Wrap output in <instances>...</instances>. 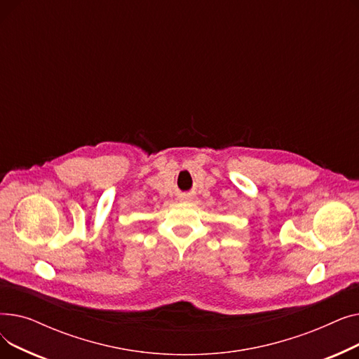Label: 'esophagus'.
<instances>
[{
    "label": "esophagus",
    "instance_id": "1",
    "mask_svg": "<svg viewBox=\"0 0 359 359\" xmlns=\"http://www.w3.org/2000/svg\"><path fill=\"white\" fill-rule=\"evenodd\" d=\"M183 199H186V201H187V199H191V196H187V195H184V196H183Z\"/></svg>",
    "mask_w": 359,
    "mask_h": 359
}]
</instances>
